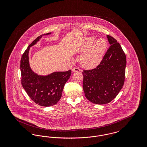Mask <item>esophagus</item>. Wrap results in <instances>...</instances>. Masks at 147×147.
Instances as JSON below:
<instances>
[{"mask_svg": "<svg viewBox=\"0 0 147 147\" xmlns=\"http://www.w3.org/2000/svg\"><path fill=\"white\" fill-rule=\"evenodd\" d=\"M72 71H73V72H79V71H80V69L79 68H78V67H75V68H73Z\"/></svg>", "mask_w": 147, "mask_h": 147, "instance_id": "1", "label": "esophagus"}]
</instances>
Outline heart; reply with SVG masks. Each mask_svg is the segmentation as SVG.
<instances>
[{
	"label": "heart",
	"instance_id": "heart-1",
	"mask_svg": "<svg viewBox=\"0 0 147 147\" xmlns=\"http://www.w3.org/2000/svg\"><path fill=\"white\" fill-rule=\"evenodd\" d=\"M107 47V42L103 38L95 40L94 37L86 38L79 52H84L80 58L83 67L88 69L96 67L102 61Z\"/></svg>",
	"mask_w": 147,
	"mask_h": 147
}]
</instances>
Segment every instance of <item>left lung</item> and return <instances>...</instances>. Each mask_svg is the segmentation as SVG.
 I'll use <instances>...</instances> for the list:
<instances>
[{
    "instance_id": "8db88e82",
    "label": "left lung",
    "mask_w": 147,
    "mask_h": 147,
    "mask_svg": "<svg viewBox=\"0 0 147 147\" xmlns=\"http://www.w3.org/2000/svg\"><path fill=\"white\" fill-rule=\"evenodd\" d=\"M111 45L98 66L84 70L83 88L86 98L99 105L110 102L122 88L125 79L126 57L121 45L107 35Z\"/></svg>"
}]
</instances>
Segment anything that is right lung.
<instances>
[{
	"instance_id": "1",
	"label": "right lung",
	"mask_w": 147,
	"mask_h": 147,
	"mask_svg": "<svg viewBox=\"0 0 147 147\" xmlns=\"http://www.w3.org/2000/svg\"><path fill=\"white\" fill-rule=\"evenodd\" d=\"M45 34L37 37L25 50L20 61L21 84L28 96L36 104L42 106L56 105L61 99L65 83L70 78L71 70L55 72L47 76H38L31 69L28 62L30 47L38 42Z\"/></svg>"
}]
</instances>
